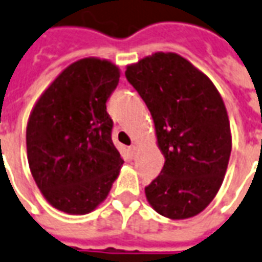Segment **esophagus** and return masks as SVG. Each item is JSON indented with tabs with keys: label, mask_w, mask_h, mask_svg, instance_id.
Wrapping results in <instances>:
<instances>
[{
	"label": "esophagus",
	"mask_w": 262,
	"mask_h": 262,
	"mask_svg": "<svg viewBox=\"0 0 262 262\" xmlns=\"http://www.w3.org/2000/svg\"><path fill=\"white\" fill-rule=\"evenodd\" d=\"M128 152L131 156H134V155H135V152H137V146H135V145H131V146L128 147Z\"/></svg>",
	"instance_id": "esophagus-1"
}]
</instances>
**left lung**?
<instances>
[{"label":"left lung","mask_w":262,"mask_h":262,"mask_svg":"<svg viewBox=\"0 0 262 262\" xmlns=\"http://www.w3.org/2000/svg\"><path fill=\"white\" fill-rule=\"evenodd\" d=\"M125 77L146 103L166 157L160 176L145 188L147 202L164 217H193L217 194L231 156L222 98L207 76L171 52L141 59Z\"/></svg>","instance_id":"left-lung-1"}]
</instances>
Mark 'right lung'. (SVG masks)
<instances>
[{
    "label": "right lung",
    "instance_id": "right-lung-1",
    "mask_svg": "<svg viewBox=\"0 0 262 262\" xmlns=\"http://www.w3.org/2000/svg\"><path fill=\"white\" fill-rule=\"evenodd\" d=\"M117 66L85 58L59 74L27 123V159L38 189L55 208L86 214L105 200L124 160L112 141L106 102Z\"/></svg>",
    "mask_w": 262,
    "mask_h": 262
}]
</instances>
